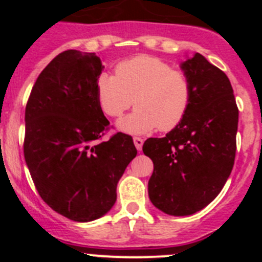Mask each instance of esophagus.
<instances>
[{
    "instance_id": "34e87169",
    "label": "esophagus",
    "mask_w": 262,
    "mask_h": 262,
    "mask_svg": "<svg viewBox=\"0 0 262 262\" xmlns=\"http://www.w3.org/2000/svg\"><path fill=\"white\" fill-rule=\"evenodd\" d=\"M133 142H134V146L138 150L142 149V146H143V139L139 138V137H134L133 138Z\"/></svg>"
}]
</instances>
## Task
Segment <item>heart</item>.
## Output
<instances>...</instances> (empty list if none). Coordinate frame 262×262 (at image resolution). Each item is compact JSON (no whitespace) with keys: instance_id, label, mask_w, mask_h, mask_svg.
Returning a JSON list of instances; mask_svg holds the SVG:
<instances>
[{"instance_id":"b5f03b06","label":"heart","mask_w":262,"mask_h":262,"mask_svg":"<svg viewBox=\"0 0 262 262\" xmlns=\"http://www.w3.org/2000/svg\"><path fill=\"white\" fill-rule=\"evenodd\" d=\"M116 76L101 75L96 82L102 112L119 118L133 105L137 110L116 124L123 133L138 136L180 124L189 109L191 83L186 73L150 55H138L116 66Z\"/></svg>"}]
</instances>
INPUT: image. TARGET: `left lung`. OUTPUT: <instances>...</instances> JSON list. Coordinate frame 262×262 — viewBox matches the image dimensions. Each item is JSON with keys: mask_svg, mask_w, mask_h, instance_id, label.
<instances>
[{"mask_svg": "<svg viewBox=\"0 0 262 262\" xmlns=\"http://www.w3.org/2000/svg\"><path fill=\"white\" fill-rule=\"evenodd\" d=\"M191 83L189 109L163 138L144 142L152 160L148 195L157 209L184 216L216 198L231 175L236 156L238 109L223 71L200 53L180 64Z\"/></svg>", "mask_w": 262, "mask_h": 262, "instance_id": "left-lung-1", "label": "left lung"}]
</instances>
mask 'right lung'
I'll return each mask as SVG.
<instances>
[{"instance_id":"add662e5","label":"right lung","mask_w":262,"mask_h":262,"mask_svg":"<svg viewBox=\"0 0 262 262\" xmlns=\"http://www.w3.org/2000/svg\"><path fill=\"white\" fill-rule=\"evenodd\" d=\"M104 66L95 53L66 50L41 71L25 109L24 156L41 199L66 218L91 222L116 202L137 156L132 137L97 142L109 125L97 100Z\"/></svg>"}]
</instances>
